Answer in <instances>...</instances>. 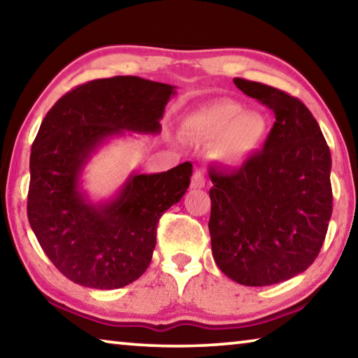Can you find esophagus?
Here are the masks:
<instances>
[{"mask_svg":"<svg viewBox=\"0 0 358 358\" xmlns=\"http://www.w3.org/2000/svg\"><path fill=\"white\" fill-rule=\"evenodd\" d=\"M207 185V180H205L202 172H196L191 178V187L192 189H202Z\"/></svg>","mask_w":358,"mask_h":358,"instance_id":"34e87169","label":"esophagus"}]
</instances>
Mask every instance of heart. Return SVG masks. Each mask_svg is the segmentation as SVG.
Listing matches in <instances>:
<instances>
[{"mask_svg":"<svg viewBox=\"0 0 358 358\" xmlns=\"http://www.w3.org/2000/svg\"><path fill=\"white\" fill-rule=\"evenodd\" d=\"M183 132L192 141L211 142L210 153L222 164H241L264 143L266 120L262 113L243 112L238 102L220 99L191 112Z\"/></svg>","mask_w":358,"mask_h":358,"instance_id":"b5f03b06","label":"heart"}]
</instances>
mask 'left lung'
<instances>
[{
    "label": "left lung",
    "instance_id": "1",
    "mask_svg": "<svg viewBox=\"0 0 358 358\" xmlns=\"http://www.w3.org/2000/svg\"><path fill=\"white\" fill-rule=\"evenodd\" d=\"M275 113L264 150L235 171H210L211 251L224 275L271 286L310 266L331 217V156L316 118L300 99L234 78Z\"/></svg>",
    "mask_w": 358,
    "mask_h": 358
}]
</instances>
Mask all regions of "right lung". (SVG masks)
I'll use <instances>...</instances> for the list:
<instances>
[{
  "label": "right lung",
  "instance_id": "1",
  "mask_svg": "<svg viewBox=\"0 0 358 358\" xmlns=\"http://www.w3.org/2000/svg\"><path fill=\"white\" fill-rule=\"evenodd\" d=\"M175 87L134 76L99 78L57 101L29 156L28 221L62 273L85 287L118 289L141 278L156 246L161 215L181 201L192 164L167 172H132L117 196L94 203L82 172L108 138L159 134Z\"/></svg>",
  "mask_w": 358,
  "mask_h": 358
}]
</instances>
